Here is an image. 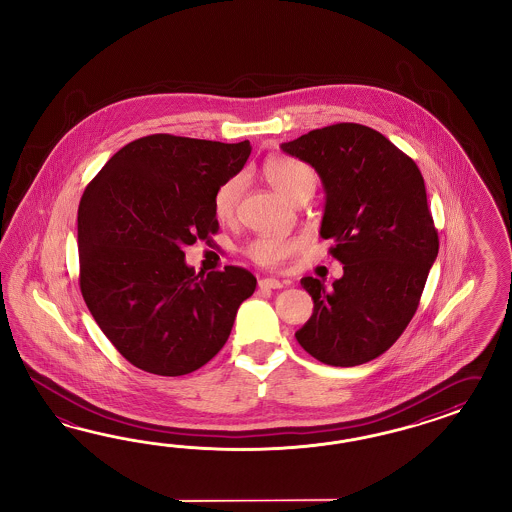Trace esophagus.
I'll return each instance as SVG.
<instances>
[{"mask_svg": "<svg viewBox=\"0 0 512 512\" xmlns=\"http://www.w3.org/2000/svg\"><path fill=\"white\" fill-rule=\"evenodd\" d=\"M259 287L261 289H281L283 283L276 278H261L259 279Z\"/></svg>", "mask_w": 512, "mask_h": 512, "instance_id": "esophagus-1", "label": "esophagus"}]
</instances>
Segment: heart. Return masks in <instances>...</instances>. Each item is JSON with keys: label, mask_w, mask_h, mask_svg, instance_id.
Masks as SVG:
<instances>
[{"label": "heart", "mask_w": 512, "mask_h": 512, "mask_svg": "<svg viewBox=\"0 0 512 512\" xmlns=\"http://www.w3.org/2000/svg\"><path fill=\"white\" fill-rule=\"evenodd\" d=\"M261 174L264 180L278 191L281 197L287 201L295 202L308 199L315 184H317V174L313 167L291 157V155H270L264 159ZM244 191V176L236 174L229 180H225L221 186L217 187L214 195V214L219 221H231L238 202ZM308 240L302 234H293V236H257L249 240L244 246V255L249 261H253L263 268H281L289 259L296 257L306 248Z\"/></svg>", "instance_id": "1"}]
</instances>
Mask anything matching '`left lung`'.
Wrapping results in <instances>:
<instances>
[{
    "mask_svg": "<svg viewBox=\"0 0 512 512\" xmlns=\"http://www.w3.org/2000/svg\"><path fill=\"white\" fill-rule=\"evenodd\" d=\"M281 148L321 176V236L343 264L332 287L310 276L300 281L313 315L296 340L328 366L370 362L413 319L439 251L424 178L409 155L366 125L313 129Z\"/></svg>",
    "mask_w": 512,
    "mask_h": 512,
    "instance_id": "8db88e82",
    "label": "left lung"
}]
</instances>
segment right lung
<instances>
[{
	"instance_id": "1",
	"label": "right lung",
	"mask_w": 512,
	"mask_h": 512,
	"mask_svg": "<svg viewBox=\"0 0 512 512\" xmlns=\"http://www.w3.org/2000/svg\"><path fill=\"white\" fill-rule=\"evenodd\" d=\"M249 140L148 135L97 172L78 206L80 293L118 353L144 372L186 375L229 340L255 276L195 274L184 246L217 233V187L242 171Z\"/></svg>"
}]
</instances>
